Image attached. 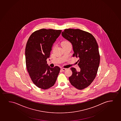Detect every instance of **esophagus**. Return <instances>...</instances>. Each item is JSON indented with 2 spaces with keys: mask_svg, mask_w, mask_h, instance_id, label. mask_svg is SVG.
<instances>
[{
  "mask_svg": "<svg viewBox=\"0 0 121 121\" xmlns=\"http://www.w3.org/2000/svg\"><path fill=\"white\" fill-rule=\"evenodd\" d=\"M66 68H61V70L62 71H65V70H66Z\"/></svg>",
  "mask_w": 121,
  "mask_h": 121,
  "instance_id": "1",
  "label": "esophagus"
}]
</instances>
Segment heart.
<instances>
[{
    "label": "heart",
    "mask_w": 121,
    "mask_h": 121,
    "mask_svg": "<svg viewBox=\"0 0 121 121\" xmlns=\"http://www.w3.org/2000/svg\"><path fill=\"white\" fill-rule=\"evenodd\" d=\"M70 44V43L68 41H64L63 42H62L61 43L62 46Z\"/></svg>",
    "instance_id": "b5f03b06"
}]
</instances>
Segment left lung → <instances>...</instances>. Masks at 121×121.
<instances>
[{
  "instance_id": "obj_1",
  "label": "left lung",
  "mask_w": 121,
  "mask_h": 121,
  "mask_svg": "<svg viewBox=\"0 0 121 121\" xmlns=\"http://www.w3.org/2000/svg\"><path fill=\"white\" fill-rule=\"evenodd\" d=\"M62 35L71 43L73 57L79 58L80 71L71 68L73 73L69 78L70 83L77 89L82 90L90 85L97 73L100 62L97 42L92 35L80 29H65Z\"/></svg>"
}]
</instances>
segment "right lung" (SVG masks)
<instances>
[{"mask_svg":"<svg viewBox=\"0 0 121 121\" xmlns=\"http://www.w3.org/2000/svg\"><path fill=\"white\" fill-rule=\"evenodd\" d=\"M60 30L40 29L33 33L25 48L26 66L33 83L46 90L56 82L60 68H51L47 64L53 44L61 34Z\"/></svg>","mask_w":121,"mask_h":121,"instance_id":"obj_1","label":"right lung"}]
</instances>
